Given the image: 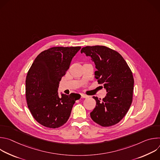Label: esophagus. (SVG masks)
I'll return each mask as SVG.
<instances>
[{"label":"esophagus","instance_id":"obj_1","mask_svg":"<svg viewBox=\"0 0 160 160\" xmlns=\"http://www.w3.org/2000/svg\"><path fill=\"white\" fill-rule=\"evenodd\" d=\"M81 98H87L88 96L85 95V94H81Z\"/></svg>","mask_w":160,"mask_h":160}]
</instances>
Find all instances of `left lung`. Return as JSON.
Instances as JSON below:
<instances>
[{"instance_id": "8db88e82", "label": "left lung", "mask_w": 160, "mask_h": 160, "mask_svg": "<svg viewBox=\"0 0 160 160\" xmlns=\"http://www.w3.org/2000/svg\"><path fill=\"white\" fill-rule=\"evenodd\" d=\"M91 58L97 71L95 78L107 94L102 99L94 96L96 105L90 117L102 127L118 123L128 112L132 101L134 80L123 57L117 51L102 45L86 46L81 50Z\"/></svg>"}]
</instances>
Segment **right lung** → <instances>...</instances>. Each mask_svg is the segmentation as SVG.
Wrapping results in <instances>:
<instances>
[{
	"instance_id": "obj_1",
	"label": "right lung",
	"mask_w": 160,
	"mask_h": 160,
	"mask_svg": "<svg viewBox=\"0 0 160 160\" xmlns=\"http://www.w3.org/2000/svg\"><path fill=\"white\" fill-rule=\"evenodd\" d=\"M81 47H55L45 50L35 59L26 79V98L33 118L48 128H58L69 118L78 94L61 92V78L70 68L73 58Z\"/></svg>"
}]
</instances>
